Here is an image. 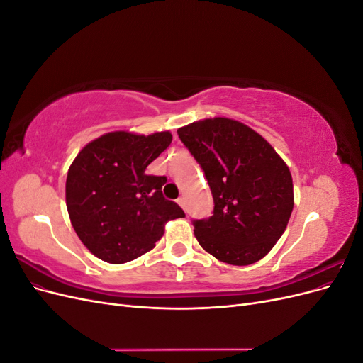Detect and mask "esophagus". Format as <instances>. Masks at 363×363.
Here are the masks:
<instances>
[{"instance_id": "1", "label": "esophagus", "mask_w": 363, "mask_h": 363, "mask_svg": "<svg viewBox=\"0 0 363 363\" xmlns=\"http://www.w3.org/2000/svg\"><path fill=\"white\" fill-rule=\"evenodd\" d=\"M177 203H179L183 208H186V199H184L183 195H182V196H179V199H177Z\"/></svg>"}]
</instances>
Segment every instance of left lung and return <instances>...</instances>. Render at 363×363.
Wrapping results in <instances>:
<instances>
[{"label":"left lung","instance_id":"obj_1","mask_svg":"<svg viewBox=\"0 0 363 363\" xmlns=\"http://www.w3.org/2000/svg\"><path fill=\"white\" fill-rule=\"evenodd\" d=\"M177 133L201 164L213 215L195 221L199 244L228 265L265 257L286 230L294 208L289 167L257 131L236 119L204 118Z\"/></svg>","mask_w":363,"mask_h":363}]
</instances>
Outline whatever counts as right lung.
<instances>
[{"label": "right lung", "instance_id": "1", "mask_svg": "<svg viewBox=\"0 0 363 363\" xmlns=\"http://www.w3.org/2000/svg\"><path fill=\"white\" fill-rule=\"evenodd\" d=\"M171 131L148 136L118 130L86 144L68 169L67 207L83 245L107 263H125L156 247L164 225L183 218L162 194L167 177L147 174Z\"/></svg>", "mask_w": 363, "mask_h": 363}]
</instances>
